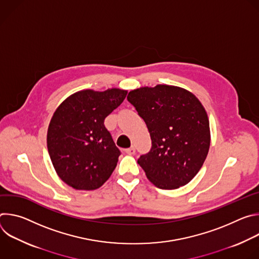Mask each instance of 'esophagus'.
<instances>
[{
  "instance_id": "1",
  "label": "esophagus",
  "mask_w": 259,
  "mask_h": 259,
  "mask_svg": "<svg viewBox=\"0 0 259 259\" xmlns=\"http://www.w3.org/2000/svg\"><path fill=\"white\" fill-rule=\"evenodd\" d=\"M125 152H126L128 155H134V154H135V147H134V146H131V147H129V149H127Z\"/></svg>"
}]
</instances>
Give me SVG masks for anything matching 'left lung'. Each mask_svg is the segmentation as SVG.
Instances as JSON below:
<instances>
[{
  "label": "left lung",
  "mask_w": 259,
  "mask_h": 259,
  "mask_svg": "<svg viewBox=\"0 0 259 259\" xmlns=\"http://www.w3.org/2000/svg\"><path fill=\"white\" fill-rule=\"evenodd\" d=\"M127 99L151 135V152L137 161L147 179L162 190L186 186L210 147L209 119L201 101L187 89L161 84L134 89Z\"/></svg>",
  "instance_id": "8db88e82"
}]
</instances>
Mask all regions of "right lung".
Returning <instances> with one entry per match:
<instances>
[{"mask_svg": "<svg viewBox=\"0 0 259 259\" xmlns=\"http://www.w3.org/2000/svg\"><path fill=\"white\" fill-rule=\"evenodd\" d=\"M128 91L84 89L55 109L47 131L48 152L59 178L79 191L99 189L114 172L120 151L104 127V119Z\"/></svg>", "mask_w": 259, "mask_h": 259, "instance_id": "1", "label": "right lung"}]
</instances>
